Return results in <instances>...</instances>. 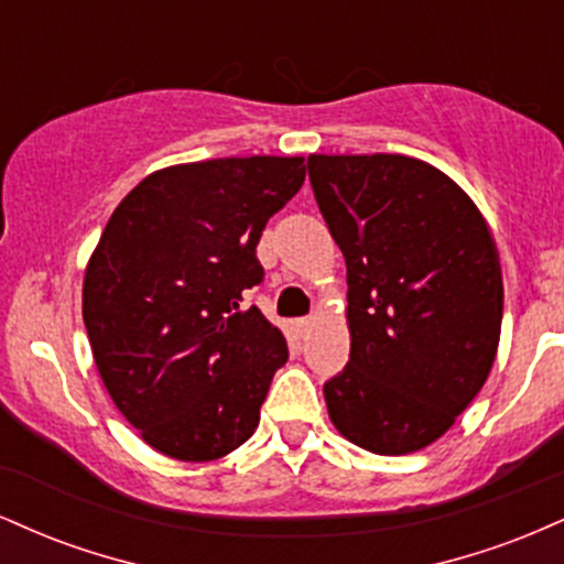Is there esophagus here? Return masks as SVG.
I'll return each instance as SVG.
<instances>
[{
    "mask_svg": "<svg viewBox=\"0 0 564 564\" xmlns=\"http://www.w3.org/2000/svg\"><path fill=\"white\" fill-rule=\"evenodd\" d=\"M313 326H315V321H313V318H302V321H296V332H300V334H307L310 328H313Z\"/></svg>",
    "mask_w": 564,
    "mask_h": 564,
    "instance_id": "esophagus-1",
    "label": "esophagus"
}]
</instances>
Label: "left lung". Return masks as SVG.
Returning <instances> with one entry per match:
<instances>
[{
	"mask_svg": "<svg viewBox=\"0 0 564 564\" xmlns=\"http://www.w3.org/2000/svg\"><path fill=\"white\" fill-rule=\"evenodd\" d=\"M347 262L349 360L326 381L341 437L416 453L482 390L501 339L503 281L488 223L445 172L400 153L307 159Z\"/></svg>",
	"mask_w": 564,
	"mask_h": 564,
	"instance_id": "8db88e82",
	"label": "left lung"
}]
</instances>
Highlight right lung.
<instances>
[{"instance_id": "1", "label": "right lung", "mask_w": 564, "mask_h": 564, "mask_svg": "<svg viewBox=\"0 0 564 564\" xmlns=\"http://www.w3.org/2000/svg\"><path fill=\"white\" fill-rule=\"evenodd\" d=\"M302 156L212 159L148 174L113 209L82 286L108 394L151 448L215 462L254 435L286 339L241 294L254 249L304 183Z\"/></svg>"}]
</instances>
